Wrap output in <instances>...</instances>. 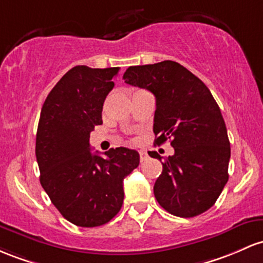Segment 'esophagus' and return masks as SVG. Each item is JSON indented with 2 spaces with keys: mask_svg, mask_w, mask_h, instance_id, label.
Segmentation results:
<instances>
[{
  "mask_svg": "<svg viewBox=\"0 0 263 263\" xmlns=\"http://www.w3.org/2000/svg\"><path fill=\"white\" fill-rule=\"evenodd\" d=\"M147 157H148V155H147V152L143 151V149H141V151H140V161H141V162H143V161H146Z\"/></svg>",
  "mask_w": 263,
  "mask_h": 263,
  "instance_id": "esophagus-1",
  "label": "esophagus"
}]
</instances>
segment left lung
<instances>
[{
  "label": "left lung",
  "instance_id": "left-lung-1",
  "mask_svg": "<svg viewBox=\"0 0 263 263\" xmlns=\"http://www.w3.org/2000/svg\"><path fill=\"white\" fill-rule=\"evenodd\" d=\"M123 80L155 95V143L160 146L170 138L175 148L155 182L156 200L178 217H195L211 209L229 181L231 147L210 89L175 61L131 66ZM148 155L162 158L157 152Z\"/></svg>",
  "mask_w": 263,
  "mask_h": 263
}]
</instances>
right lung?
<instances>
[{
  "label": "right lung",
  "instance_id": "right-lung-1",
  "mask_svg": "<svg viewBox=\"0 0 263 263\" xmlns=\"http://www.w3.org/2000/svg\"><path fill=\"white\" fill-rule=\"evenodd\" d=\"M118 67L76 66L56 83L43 103L36 135L40 182L71 223L97 227L122 207L123 178L140 164L135 149L117 147L93 155L89 134L102 123L106 96Z\"/></svg>",
  "mask_w": 263,
  "mask_h": 263
}]
</instances>
